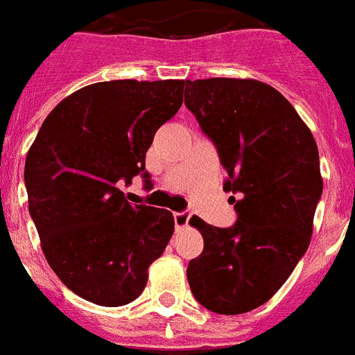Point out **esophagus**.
I'll return each mask as SVG.
<instances>
[{
  "label": "esophagus",
  "mask_w": 355,
  "mask_h": 355,
  "mask_svg": "<svg viewBox=\"0 0 355 355\" xmlns=\"http://www.w3.org/2000/svg\"><path fill=\"white\" fill-rule=\"evenodd\" d=\"M173 218H175V226H177V230H182V227H186L187 224H189L191 213H189V211L175 213V215H173Z\"/></svg>",
  "instance_id": "34e87169"
}]
</instances>
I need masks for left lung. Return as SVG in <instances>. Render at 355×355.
Returning <instances> with one entry per match:
<instances>
[{
    "label": "left lung",
    "mask_w": 355,
    "mask_h": 355,
    "mask_svg": "<svg viewBox=\"0 0 355 355\" xmlns=\"http://www.w3.org/2000/svg\"><path fill=\"white\" fill-rule=\"evenodd\" d=\"M184 103L217 148L224 191L237 195L232 227L189 220L204 250L189 261L187 282L211 312H250L277 293L308 250L322 193L318 144L292 103L257 80H187Z\"/></svg>",
    "instance_id": "8db88e82"
}]
</instances>
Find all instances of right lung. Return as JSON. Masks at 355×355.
Returning <instances> with one entry per match:
<instances>
[{
  "mask_svg": "<svg viewBox=\"0 0 355 355\" xmlns=\"http://www.w3.org/2000/svg\"><path fill=\"white\" fill-rule=\"evenodd\" d=\"M182 93L184 80L93 83L58 103L28 149V213L43 255L85 301H135L168 246L173 213L128 202L118 186L137 175L148 180L146 153Z\"/></svg>",
  "mask_w": 355,
  "mask_h": 355,
  "instance_id": "right-lung-1",
  "label": "right lung"
}]
</instances>
